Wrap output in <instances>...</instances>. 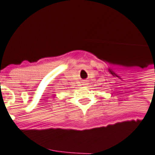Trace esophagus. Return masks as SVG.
Wrapping results in <instances>:
<instances>
[{"label":"esophagus","mask_w":155,"mask_h":155,"mask_svg":"<svg viewBox=\"0 0 155 155\" xmlns=\"http://www.w3.org/2000/svg\"><path fill=\"white\" fill-rule=\"evenodd\" d=\"M87 84V83H85V82H84V86H86Z\"/></svg>","instance_id":"34e87169"}]
</instances>
